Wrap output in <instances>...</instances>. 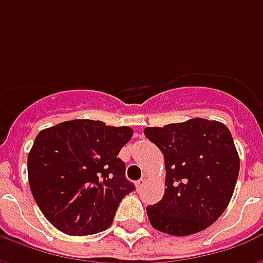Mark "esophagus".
Here are the masks:
<instances>
[{"instance_id": "1", "label": "esophagus", "mask_w": 263, "mask_h": 263, "mask_svg": "<svg viewBox=\"0 0 263 263\" xmlns=\"http://www.w3.org/2000/svg\"><path fill=\"white\" fill-rule=\"evenodd\" d=\"M145 183H146V180H145V179H139V180H138V182L135 183V186H137L138 190H141V189H142L143 186H145Z\"/></svg>"}]
</instances>
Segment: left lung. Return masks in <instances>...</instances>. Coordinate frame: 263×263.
Returning <instances> with one entry per match:
<instances>
[{"instance_id": "left-lung-1", "label": "left lung", "mask_w": 263, "mask_h": 263, "mask_svg": "<svg viewBox=\"0 0 263 263\" xmlns=\"http://www.w3.org/2000/svg\"><path fill=\"white\" fill-rule=\"evenodd\" d=\"M165 158V194L146 207L155 230L184 237L220 218L235 189L239 156L222 122L204 118L145 128Z\"/></svg>"}]
</instances>
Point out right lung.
I'll return each instance as SVG.
<instances>
[{
    "instance_id": "obj_1",
    "label": "right lung",
    "mask_w": 263,
    "mask_h": 263,
    "mask_svg": "<svg viewBox=\"0 0 263 263\" xmlns=\"http://www.w3.org/2000/svg\"><path fill=\"white\" fill-rule=\"evenodd\" d=\"M134 132L101 121L60 122L37 134L28 155L32 196L46 220L69 235L107 230L135 190L118 158Z\"/></svg>"
}]
</instances>
